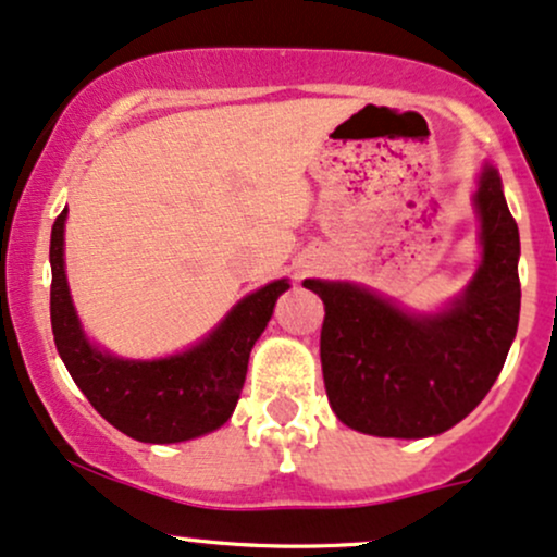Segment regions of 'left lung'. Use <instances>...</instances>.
I'll return each mask as SVG.
<instances>
[{"mask_svg": "<svg viewBox=\"0 0 557 557\" xmlns=\"http://www.w3.org/2000/svg\"><path fill=\"white\" fill-rule=\"evenodd\" d=\"M484 259L450 309L411 317L350 283L306 280L324 300V387L343 424L376 437H430L482 403L519 330V225L497 170L476 190Z\"/></svg>", "mask_w": 557, "mask_h": 557, "instance_id": "left-lung-1", "label": "left lung"}]
</instances>
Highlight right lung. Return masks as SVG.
Returning a JSON list of instances; mask_svg holds the SVG:
<instances>
[{
	"instance_id": "right-lung-1",
	"label": "right lung",
	"mask_w": 557,
	"mask_h": 557,
	"mask_svg": "<svg viewBox=\"0 0 557 557\" xmlns=\"http://www.w3.org/2000/svg\"><path fill=\"white\" fill-rule=\"evenodd\" d=\"M67 209L57 216L49 243L52 261V332L70 376L112 426L140 443H183L222 426L246 382L248 356L270 322L285 280L264 285L230 311L196 348L159 361H123L83 337L70 300L62 233Z\"/></svg>"
}]
</instances>
